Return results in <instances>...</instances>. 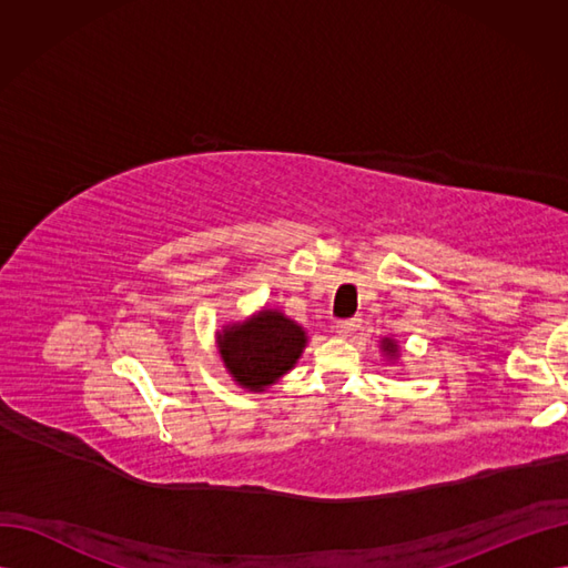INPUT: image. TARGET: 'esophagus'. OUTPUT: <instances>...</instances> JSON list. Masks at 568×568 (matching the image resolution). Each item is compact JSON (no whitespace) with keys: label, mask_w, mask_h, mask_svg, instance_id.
<instances>
[{"label":"esophagus","mask_w":568,"mask_h":568,"mask_svg":"<svg viewBox=\"0 0 568 568\" xmlns=\"http://www.w3.org/2000/svg\"><path fill=\"white\" fill-rule=\"evenodd\" d=\"M357 329H359V320L357 317H353V320H338L336 322V334L343 336V338L353 336Z\"/></svg>","instance_id":"obj_1"}]
</instances>
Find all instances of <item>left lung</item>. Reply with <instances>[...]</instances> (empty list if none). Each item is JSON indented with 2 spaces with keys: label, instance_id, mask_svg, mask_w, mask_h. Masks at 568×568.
Returning a JSON list of instances; mask_svg holds the SVG:
<instances>
[{
  "label": "left lung",
  "instance_id": "8db88e82",
  "mask_svg": "<svg viewBox=\"0 0 568 568\" xmlns=\"http://www.w3.org/2000/svg\"><path fill=\"white\" fill-rule=\"evenodd\" d=\"M382 351H384L386 355H390V357H398V343L390 341V338H384V341H382Z\"/></svg>",
  "mask_w": 568,
  "mask_h": 568
}]
</instances>
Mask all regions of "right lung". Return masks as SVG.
Wrapping results in <instances>:
<instances>
[{"label":"right lung","instance_id":"obj_1","mask_svg":"<svg viewBox=\"0 0 568 568\" xmlns=\"http://www.w3.org/2000/svg\"><path fill=\"white\" fill-rule=\"evenodd\" d=\"M305 343L303 326L280 311H261L217 332L222 363L239 386L253 393L265 390L294 369Z\"/></svg>","mask_w":568,"mask_h":568}]
</instances>
